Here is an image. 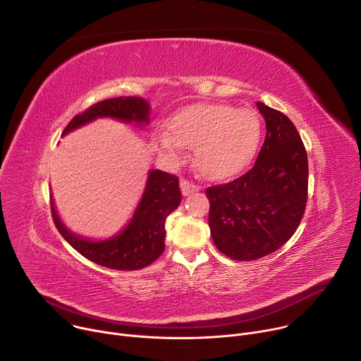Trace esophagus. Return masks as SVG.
I'll use <instances>...</instances> for the list:
<instances>
[{"label": "esophagus", "mask_w": 361, "mask_h": 361, "mask_svg": "<svg viewBox=\"0 0 361 361\" xmlns=\"http://www.w3.org/2000/svg\"><path fill=\"white\" fill-rule=\"evenodd\" d=\"M180 187H181V192H183V195H190L192 191L200 190V187H198V185L192 184L191 181H188V180H185V178H181V181H180Z\"/></svg>", "instance_id": "34e87169"}]
</instances>
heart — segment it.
<instances>
[{
    "label": "heart",
    "mask_w": 361,
    "mask_h": 361,
    "mask_svg": "<svg viewBox=\"0 0 361 361\" xmlns=\"http://www.w3.org/2000/svg\"><path fill=\"white\" fill-rule=\"evenodd\" d=\"M263 137V121L251 109L227 104H195L176 113L167 123V135L157 145L177 160L180 147L194 148V164L209 180L240 174L255 157Z\"/></svg>",
    "instance_id": "1"
}]
</instances>
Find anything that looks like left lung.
Wrapping results in <instances>:
<instances>
[{
  "label": "left lung",
  "mask_w": 361,
  "mask_h": 361,
  "mask_svg": "<svg viewBox=\"0 0 361 361\" xmlns=\"http://www.w3.org/2000/svg\"><path fill=\"white\" fill-rule=\"evenodd\" d=\"M266 140L251 170L205 190L216 247L233 260L262 259L284 245L304 216L308 188L307 151L287 116L257 102Z\"/></svg>",
  "instance_id": "left-lung-1"
}]
</instances>
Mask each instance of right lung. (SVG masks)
Instances as JSON below:
<instances>
[{
    "mask_svg": "<svg viewBox=\"0 0 361 361\" xmlns=\"http://www.w3.org/2000/svg\"><path fill=\"white\" fill-rule=\"evenodd\" d=\"M149 106L140 97H117L95 102L85 111L77 114L64 128L67 133L98 118L113 117L121 121L148 123ZM181 202L178 177L160 170L149 171L148 181L138 207L128 226L116 237L104 241H90L66 228L54 202L51 213L54 224L64 240L90 262L113 270H140L156 262L166 244V219Z\"/></svg>",
    "mask_w": 361,
    "mask_h": 361,
    "instance_id": "obj_1",
    "label": "right lung"
}]
</instances>
